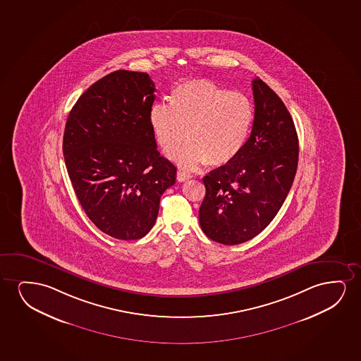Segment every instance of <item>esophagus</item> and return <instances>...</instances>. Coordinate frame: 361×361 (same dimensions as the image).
Listing matches in <instances>:
<instances>
[{"mask_svg": "<svg viewBox=\"0 0 361 361\" xmlns=\"http://www.w3.org/2000/svg\"><path fill=\"white\" fill-rule=\"evenodd\" d=\"M176 178H178V183H183V181H188V178H191V175L188 173H185V171H178V175H176Z\"/></svg>", "mask_w": 361, "mask_h": 361, "instance_id": "esophagus-1", "label": "esophagus"}]
</instances>
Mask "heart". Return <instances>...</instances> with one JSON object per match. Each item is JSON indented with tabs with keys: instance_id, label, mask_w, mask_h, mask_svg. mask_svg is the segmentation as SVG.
I'll list each match as a JSON object with an SVG mask.
<instances>
[{
	"instance_id": "heart-1",
	"label": "heart",
	"mask_w": 361,
	"mask_h": 361,
	"mask_svg": "<svg viewBox=\"0 0 361 361\" xmlns=\"http://www.w3.org/2000/svg\"><path fill=\"white\" fill-rule=\"evenodd\" d=\"M149 119L164 153L173 154L188 139L173 155L180 166H222L237 158L247 143L254 107L245 94L209 80H191L171 91L169 106L154 104Z\"/></svg>"
}]
</instances>
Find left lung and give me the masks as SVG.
<instances>
[{
	"label": "left lung",
	"instance_id": "1",
	"mask_svg": "<svg viewBox=\"0 0 361 361\" xmlns=\"http://www.w3.org/2000/svg\"><path fill=\"white\" fill-rule=\"evenodd\" d=\"M252 134L231 163L202 178L206 196L200 226L226 245L247 242L275 218L291 190L298 164V138L291 114L262 80H252Z\"/></svg>",
	"mask_w": 361,
	"mask_h": 361
}]
</instances>
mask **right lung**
I'll list each match as a JSON object with an SVG mask.
<instances>
[{
  "instance_id": "obj_1",
  "label": "right lung",
  "mask_w": 361,
  "mask_h": 361,
  "mask_svg": "<svg viewBox=\"0 0 361 361\" xmlns=\"http://www.w3.org/2000/svg\"><path fill=\"white\" fill-rule=\"evenodd\" d=\"M154 91L148 74L117 70L80 96L65 126V165L80 204L99 231L121 240L148 234L176 180L149 119Z\"/></svg>"
}]
</instances>
